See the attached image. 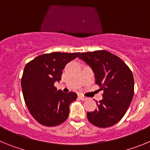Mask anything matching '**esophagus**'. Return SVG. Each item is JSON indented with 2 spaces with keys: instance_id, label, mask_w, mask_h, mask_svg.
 Returning <instances> with one entry per match:
<instances>
[{
  "instance_id": "obj_1",
  "label": "esophagus",
  "mask_w": 150,
  "mask_h": 150,
  "mask_svg": "<svg viewBox=\"0 0 150 150\" xmlns=\"http://www.w3.org/2000/svg\"><path fill=\"white\" fill-rule=\"evenodd\" d=\"M78 98H80V99H81L82 101H85L87 99V97L83 96H82V95H78Z\"/></svg>"
}]
</instances>
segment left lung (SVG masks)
I'll return each instance as SVG.
<instances>
[{
    "instance_id": "obj_1",
    "label": "left lung",
    "mask_w": 150,
    "mask_h": 150,
    "mask_svg": "<svg viewBox=\"0 0 150 150\" xmlns=\"http://www.w3.org/2000/svg\"><path fill=\"white\" fill-rule=\"evenodd\" d=\"M78 57L91 67L96 83L104 91L98 108L87 113L89 122L99 128L115 125L125 115L133 98L132 71L119 57L105 50L81 53Z\"/></svg>"
}]
</instances>
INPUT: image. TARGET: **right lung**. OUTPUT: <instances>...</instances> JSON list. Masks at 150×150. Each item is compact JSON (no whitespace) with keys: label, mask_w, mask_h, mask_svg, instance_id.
Returning a JSON list of instances; mask_svg holds the SVG:
<instances>
[{"label":"right lung","mask_w":150,"mask_h":150,"mask_svg":"<svg viewBox=\"0 0 150 150\" xmlns=\"http://www.w3.org/2000/svg\"><path fill=\"white\" fill-rule=\"evenodd\" d=\"M79 54H44L25 66L21 81L23 96L30 114L42 125L56 126L68 118L70 104L78 96L57 90L54 84L60 82L62 70Z\"/></svg>","instance_id":"obj_1"}]
</instances>
